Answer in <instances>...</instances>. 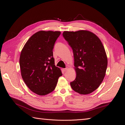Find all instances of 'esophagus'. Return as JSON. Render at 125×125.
<instances>
[{
    "label": "esophagus",
    "mask_w": 125,
    "mask_h": 125,
    "mask_svg": "<svg viewBox=\"0 0 125 125\" xmlns=\"http://www.w3.org/2000/svg\"><path fill=\"white\" fill-rule=\"evenodd\" d=\"M68 69V68H67H67H63L62 70L63 71V72H66V71Z\"/></svg>",
    "instance_id": "1"
}]
</instances>
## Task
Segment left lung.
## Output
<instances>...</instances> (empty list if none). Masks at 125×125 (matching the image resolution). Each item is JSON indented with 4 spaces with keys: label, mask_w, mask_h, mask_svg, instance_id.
Returning <instances> with one entry per match:
<instances>
[{
    "label": "left lung",
    "mask_w": 125,
    "mask_h": 125,
    "mask_svg": "<svg viewBox=\"0 0 125 125\" xmlns=\"http://www.w3.org/2000/svg\"><path fill=\"white\" fill-rule=\"evenodd\" d=\"M63 38L72 47L76 78L70 83L75 92L87 95L97 89L105 76L107 57L100 39L87 30L64 31Z\"/></svg>",
    "instance_id": "left-lung-1"
}]
</instances>
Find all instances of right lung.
<instances>
[{"instance_id": "1", "label": "right lung", "mask_w": 125, "mask_h": 125, "mask_svg": "<svg viewBox=\"0 0 125 125\" xmlns=\"http://www.w3.org/2000/svg\"><path fill=\"white\" fill-rule=\"evenodd\" d=\"M60 31H39L30 37L19 58L21 75L26 85L40 96L55 89L61 70L55 65L52 50Z\"/></svg>"}]
</instances>
